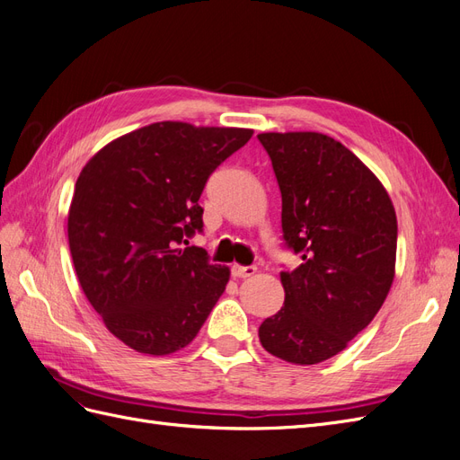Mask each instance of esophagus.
Instances as JSON below:
<instances>
[{
	"instance_id": "obj_1",
	"label": "esophagus",
	"mask_w": 460,
	"mask_h": 460,
	"mask_svg": "<svg viewBox=\"0 0 460 460\" xmlns=\"http://www.w3.org/2000/svg\"><path fill=\"white\" fill-rule=\"evenodd\" d=\"M257 272V267H242V264H234L232 276L234 278H249Z\"/></svg>"
}]
</instances>
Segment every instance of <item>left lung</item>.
<instances>
[{
	"mask_svg": "<svg viewBox=\"0 0 460 460\" xmlns=\"http://www.w3.org/2000/svg\"><path fill=\"white\" fill-rule=\"evenodd\" d=\"M282 193L286 247L301 264L280 272L284 307L259 326L270 355L316 365L343 351L380 311L395 276L397 217L378 178L318 132H264Z\"/></svg>",
	"mask_w": 460,
	"mask_h": 460,
	"instance_id": "left-lung-1",
	"label": "left lung"
}]
</instances>
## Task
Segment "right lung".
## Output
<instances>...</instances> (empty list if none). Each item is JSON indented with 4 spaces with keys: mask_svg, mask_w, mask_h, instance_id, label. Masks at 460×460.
<instances>
[{
    "mask_svg": "<svg viewBox=\"0 0 460 460\" xmlns=\"http://www.w3.org/2000/svg\"><path fill=\"white\" fill-rule=\"evenodd\" d=\"M252 136L153 122L107 144L82 169L66 225L75 270L107 330L134 351L182 349L225 291L228 267L211 264L188 240L203 230L208 176Z\"/></svg>",
    "mask_w": 460,
    "mask_h": 460,
    "instance_id": "right-lung-1",
    "label": "right lung"
}]
</instances>
